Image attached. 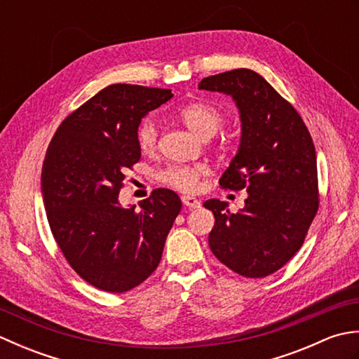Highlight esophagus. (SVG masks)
<instances>
[{"label":"esophagus","mask_w":359,"mask_h":359,"mask_svg":"<svg viewBox=\"0 0 359 359\" xmlns=\"http://www.w3.org/2000/svg\"><path fill=\"white\" fill-rule=\"evenodd\" d=\"M182 202H184L185 207L196 210V208H201V201H197L194 196H182Z\"/></svg>","instance_id":"34e87169"}]
</instances>
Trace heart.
<instances>
[{"instance_id": "b5f03b06", "label": "heart", "mask_w": 359, "mask_h": 359, "mask_svg": "<svg viewBox=\"0 0 359 359\" xmlns=\"http://www.w3.org/2000/svg\"><path fill=\"white\" fill-rule=\"evenodd\" d=\"M179 117L201 139H210L222 126L224 116L216 106L205 102H193L179 109ZM158 128L154 118H144L137 129V143L142 151L148 152L156 148ZM210 172L207 165H172L158 172V180L179 191H194L199 182Z\"/></svg>"}]
</instances>
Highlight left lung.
I'll return each mask as SVG.
<instances>
[{"mask_svg": "<svg viewBox=\"0 0 359 359\" xmlns=\"http://www.w3.org/2000/svg\"><path fill=\"white\" fill-rule=\"evenodd\" d=\"M199 89L230 95L239 111L241 140L220 187L247 189L245 207L203 203L215 215L208 243L241 276L265 278L301 248L318 211L315 144L296 109L251 69L211 75Z\"/></svg>", "mask_w": 359, "mask_h": 359, "instance_id": "1", "label": "left lung"}]
</instances>
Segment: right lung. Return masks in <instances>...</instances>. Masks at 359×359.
I'll return each mask as SVG.
<instances>
[{
    "label": "right lung",
    "mask_w": 359,
    "mask_h": 359,
    "mask_svg": "<svg viewBox=\"0 0 359 359\" xmlns=\"http://www.w3.org/2000/svg\"><path fill=\"white\" fill-rule=\"evenodd\" d=\"M170 89L111 85L72 112L49 144L41 171L43 205L67 262L104 292L123 293L149 278L182 202L158 188L121 207L126 168L140 160L137 129Z\"/></svg>",
    "instance_id": "add662e5"
}]
</instances>
